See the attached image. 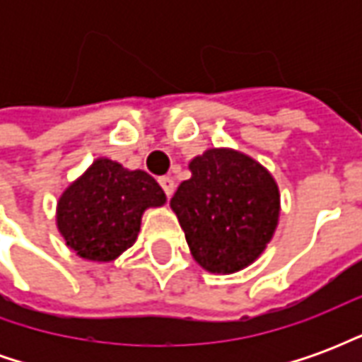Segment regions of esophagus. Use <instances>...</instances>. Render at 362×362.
Instances as JSON below:
<instances>
[{"instance_id":"1","label":"esophagus","mask_w":362,"mask_h":362,"mask_svg":"<svg viewBox=\"0 0 362 362\" xmlns=\"http://www.w3.org/2000/svg\"><path fill=\"white\" fill-rule=\"evenodd\" d=\"M158 184H160V188H163V192L166 194V197L173 196V192H174L173 178H168V176H160V178H158Z\"/></svg>"}]
</instances>
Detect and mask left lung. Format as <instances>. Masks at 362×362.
Segmentation results:
<instances>
[{
  "instance_id": "left-lung-1",
  "label": "left lung",
  "mask_w": 362,
  "mask_h": 362,
  "mask_svg": "<svg viewBox=\"0 0 362 362\" xmlns=\"http://www.w3.org/2000/svg\"><path fill=\"white\" fill-rule=\"evenodd\" d=\"M170 199L192 256L207 272L233 273L264 252L279 219L272 174L246 155L209 149Z\"/></svg>"
}]
</instances>
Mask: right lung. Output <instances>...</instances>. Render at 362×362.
I'll return each instance as SVG.
<instances>
[{
    "instance_id": "right-lung-1",
    "label": "right lung",
    "mask_w": 362,
    "mask_h": 362,
    "mask_svg": "<svg viewBox=\"0 0 362 362\" xmlns=\"http://www.w3.org/2000/svg\"><path fill=\"white\" fill-rule=\"evenodd\" d=\"M165 199L147 173L98 158L59 197L58 228L81 258L110 262L135 243L143 211Z\"/></svg>"
}]
</instances>
